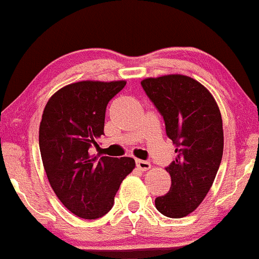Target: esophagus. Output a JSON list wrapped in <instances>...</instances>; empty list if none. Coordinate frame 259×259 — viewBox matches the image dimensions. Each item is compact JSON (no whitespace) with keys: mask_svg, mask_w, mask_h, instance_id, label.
<instances>
[{"mask_svg":"<svg viewBox=\"0 0 259 259\" xmlns=\"http://www.w3.org/2000/svg\"><path fill=\"white\" fill-rule=\"evenodd\" d=\"M136 164H137L138 169L141 170H147L151 168V163L147 161H143V159H136Z\"/></svg>","mask_w":259,"mask_h":259,"instance_id":"esophagus-1","label":"esophagus"}]
</instances>
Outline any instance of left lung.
I'll use <instances>...</instances> for the list:
<instances>
[{
  "mask_svg": "<svg viewBox=\"0 0 259 259\" xmlns=\"http://www.w3.org/2000/svg\"><path fill=\"white\" fill-rule=\"evenodd\" d=\"M141 86L163 117L177 153L166 167L172 181L168 193L157 197L154 204L166 217H186L207 196L222 161L220 108L209 91L188 76L146 78Z\"/></svg>",
  "mask_w": 259,
  "mask_h": 259,
  "instance_id": "1",
  "label": "left lung"
}]
</instances>
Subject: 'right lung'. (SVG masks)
Listing matches in <instances>:
<instances>
[{
	"label": "right lung",
	"instance_id": "add662e5",
	"mask_svg": "<svg viewBox=\"0 0 259 259\" xmlns=\"http://www.w3.org/2000/svg\"><path fill=\"white\" fill-rule=\"evenodd\" d=\"M126 81H81L58 90L39 124V151L49 182L63 206L77 217L96 220L110 212L122 181L136 163L131 157H92L105 135L108 102Z\"/></svg>",
	"mask_w": 259,
	"mask_h": 259
}]
</instances>
